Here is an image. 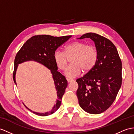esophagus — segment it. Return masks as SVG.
Instances as JSON below:
<instances>
[{"label": "esophagus", "mask_w": 134, "mask_h": 134, "mask_svg": "<svg viewBox=\"0 0 134 134\" xmlns=\"http://www.w3.org/2000/svg\"><path fill=\"white\" fill-rule=\"evenodd\" d=\"M67 81L68 82H72V81H73L74 80L72 79H68V78H67Z\"/></svg>", "instance_id": "34e87169"}]
</instances>
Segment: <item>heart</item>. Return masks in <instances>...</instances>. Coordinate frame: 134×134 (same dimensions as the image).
I'll return each instance as SVG.
<instances>
[{
  "label": "heart",
  "mask_w": 134,
  "mask_h": 134,
  "mask_svg": "<svg viewBox=\"0 0 134 134\" xmlns=\"http://www.w3.org/2000/svg\"><path fill=\"white\" fill-rule=\"evenodd\" d=\"M70 58V64L65 71L68 78H73L79 75L82 69L87 72L96 65L98 54L96 48L93 45H86L81 41H74L66 45L64 53L56 51L53 54V60L58 69L64 70L67 64V58Z\"/></svg>",
  "instance_id": "b5f03b06"
}]
</instances>
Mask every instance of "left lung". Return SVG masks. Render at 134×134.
I'll use <instances>...</instances> for the list:
<instances>
[{
  "label": "left lung",
  "mask_w": 134,
  "mask_h": 134,
  "mask_svg": "<svg viewBox=\"0 0 134 134\" xmlns=\"http://www.w3.org/2000/svg\"><path fill=\"white\" fill-rule=\"evenodd\" d=\"M90 38L98 54L96 65L84 76L78 78L77 96L86 112L98 114L112 105L122 85V61L113 42L95 33H87L78 39Z\"/></svg>",
  "instance_id": "8db88e82"
}]
</instances>
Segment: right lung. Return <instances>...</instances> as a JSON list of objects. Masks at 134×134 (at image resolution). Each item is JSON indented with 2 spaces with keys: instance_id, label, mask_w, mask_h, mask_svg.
Wrapping results in <instances>:
<instances>
[{
  "instance_id": "add662e5",
  "label": "right lung",
  "mask_w": 134,
  "mask_h": 134,
  "mask_svg": "<svg viewBox=\"0 0 134 134\" xmlns=\"http://www.w3.org/2000/svg\"><path fill=\"white\" fill-rule=\"evenodd\" d=\"M71 37V36L54 37L45 35L34 36L25 42L16 55L14 61V70L13 73V79L16 85L15 76L19 64L26 61H34L43 65L51 70L57 96L56 104L53 108L49 111L41 113L32 111L24 105L26 108L37 115L42 116L49 115L56 111L60 107L62 97L68 86V82L63 75L57 71L58 68L54 63L53 56L58 47L69 40Z\"/></svg>"
}]
</instances>
